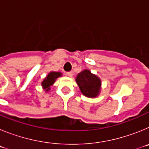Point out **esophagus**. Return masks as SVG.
<instances>
[{"instance_id":"1","label":"esophagus","mask_w":149,"mask_h":149,"mask_svg":"<svg viewBox=\"0 0 149 149\" xmlns=\"http://www.w3.org/2000/svg\"><path fill=\"white\" fill-rule=\"evenodd\" d=\"M66 74L68 76V77H72V76L73 75V72H68L66 73Z\"/></svg>"}]
</instances>
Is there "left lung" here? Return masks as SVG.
I'll list each match as a JSON object with an SVG mask.
<instances>
[{
    "label": "left lung",
    "mask_w": 149,
    "mask_h": 149,
    "mask_svg": "<svg viewBox=\"0 0 149 149\" xmlns=\"http://www.w3.org/2000/svg\"><path fill=\"white\" fill-rule=\"evenodd\" d=\"M77 84L83 95L86 97H96L99 93L101 81L97 76L93 74L89 70H84L77 74Z\"/></svg>",
    "instance_id": "8db88e82"
}]
</instances>
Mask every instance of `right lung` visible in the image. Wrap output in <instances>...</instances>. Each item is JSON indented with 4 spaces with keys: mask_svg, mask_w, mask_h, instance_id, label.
Masks as SVG:
<instances>
[{
    "mask_svg": "<svg viewBox=\"0 0 149 149\" xmlns=\"http://www.w3.org/2000/svg\"><path fill=\"white\" fill-rule=\"evenodd\" d=\"M62 74L60 72H51L48 74V75L45 78L44 81L42 83V85L44 87L46 91H48L50 89V86L54 83L55 80L58 77L61 76Z\"/></svg>",
    "mask_w": 149,
    "mask_h": 149,
    "instance_id": "obj_1",
    "label": "right lung"
}]
</instances>
